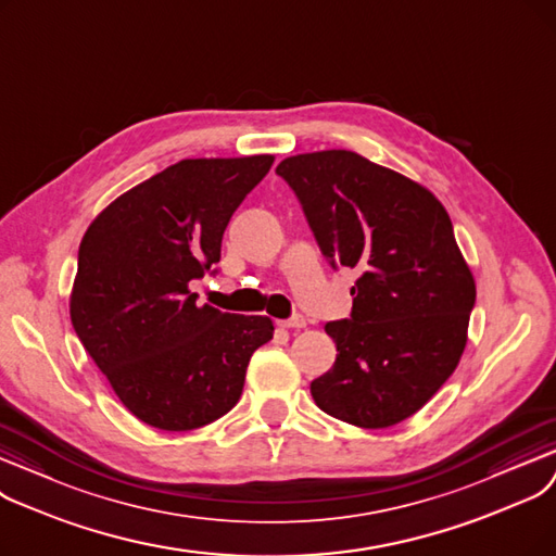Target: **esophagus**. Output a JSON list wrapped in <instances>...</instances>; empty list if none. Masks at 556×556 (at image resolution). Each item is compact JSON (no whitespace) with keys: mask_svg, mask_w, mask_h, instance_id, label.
Masks as SVG:
<instances>
[{"mask_svg":"<svg viewBox=\"0 0 556 556\" xmlns=\"http://www.w3.org/2000/svg\"><path fill=\"white\" fill-rule=\"evenodd\" d=\"M280 328H305L307 326V319L303 314H296L292 316V319H285V321H278Z\"/></svg>","mask_w":556,"mask_h":556,"instance_id":"1","label":"esophagus"}]
</instances>
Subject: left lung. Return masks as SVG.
Wrapping results in <instances>:
<instances>
[{
  "label": "left lung",
  "mask_w": 556,
  "mask_h": 556,
  "mask_svg": "<svg viewBox=\"0 0 556 556\" xmlns=\"http://www.w3.org/2000/svg\"><path fill=\"white\" fill-rule=\"evenodd\" d=\"M303 205L332 267L355 269L351 319L314 403L351 426L380 430L416 414L453 376L468 339L475 280L441 201L416 180L330 149L276 167Z\"/></svg>",
  "instance_id": "obj_1"
}]
</instances>
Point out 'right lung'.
I'll return each instance as SVG.
<instances>
[{"mask_svg":"<svg viewBox=\"0 0 556 556\" xmlns=\"http://www.w3.org/2000/svg\"><path fill=\"white\" fill-rule=\"evenodd\" d=\"M274 155L188 157L101 210L78 247L72 326L122 405L167 432L207 426L240 401L269 316L197 305L190 282L222 257L232 213Z\"/></svg>","mask_w":556,"mask_h":556,"instance_id":"1","label":"right lung"}]
</instances>
